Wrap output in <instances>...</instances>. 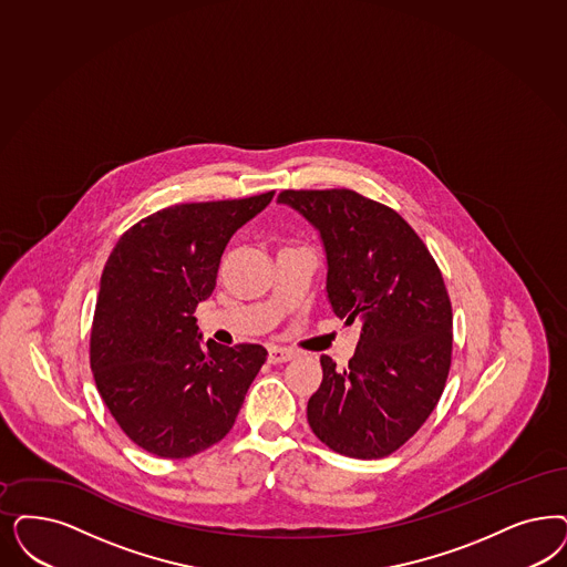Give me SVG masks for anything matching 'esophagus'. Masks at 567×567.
<instances>
[{"mask_svg":"<svg viewBox=\"0 0 567 567\" xmlns=\"http://www.w3.org/2000/svg\"><path fill=\"white\" fill-rule=\"evenodd\" d=\"M293 350H287V348H276V346H272V348L268 350V362H270V364H280V362H289V360H293Z\"/></svg>","mask_w":567,"mask_h":567,"instance_id":"obj_1","label":"esophagus"}]
</instances>
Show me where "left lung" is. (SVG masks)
I'll return each mask as SVG.
<instances>
[{"label":"left lung","mask_w":567,"mask_h":567,"mask_svg":"<svg viewBox=\"0 0 567 567\" xmlns=\"http://www.w3.org/2000/svg\"><path fill=\"white\" fill-rule=\"evenodd\" d=\"M278 200L320 230L332 312L360 324L346 369L320 355L308 423L343 456H390L421 430L449 379L452 306L442 272L402 215L355 190H282Z\"/></svg>","instance_id":"8db88e82"}]
</instances>
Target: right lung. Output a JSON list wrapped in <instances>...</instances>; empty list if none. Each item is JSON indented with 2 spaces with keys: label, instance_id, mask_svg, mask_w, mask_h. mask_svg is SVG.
I'll use <instances>...</instances> for the list:
<instances>
[{
  "label": "right lung",
  "instance_id": "obj_1",
  "mask_svg": "<svg viewBox=\"0 0 567 567\" xmlns=\"http://www.w3.org/2000/svg\"><path fill=\"white\" fill-rule=\"evenodd\" d=\"M274 190L249 198L182 203L134 224L100 276L90 367L123 433L161 458H188L235 425L268 352L207 341L193 316L214 293L236 230Z\"/></svg>",
  "mask_w": 567,
  "mask_h": 567
}]
</instances>
